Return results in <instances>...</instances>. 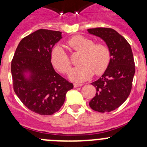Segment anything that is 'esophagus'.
I'll return each instance as SVG.
<instances>
[{"instance_id": "esophagus-1", "label": "esophagus", "mask_w": 147, "mask_h": 147, "mask_svg": "<svg viewBox=\"0 0 147 147\" xmlns=\"http://www.w3.org/2000/svg\"><path fill=\"white\" fill-rule=\"evenodd\" d=\"M83 84H78V83H74V88H77V87H81L82 86Z\"/></svg>"}]
</instances>
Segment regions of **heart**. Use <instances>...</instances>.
<instances>
[{
  "label": "heart",
  "mask_w": 147,
  "mask_h": 147,
  "mask_svg": "<svg viewBox=\"0 0 147 147\" xmlns=\"http://www.w3.org/2000/svg\"><path fill=\"white\" fill-rule=\"evenodd\" d=\"M67 46L72 51L81 52L79 60L80 66L75 67L68 73V78L74 82H82L93 75H101L110 64L111 54L109 48L105 44L96 43L93 40L82 35H76L67 41ZM51 62L62 74L69 71L71 62L64 49L56 46L51 53Z\"/></svg>",
  "instance_id": "b5f03b06"
}]
</instances>
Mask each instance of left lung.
<instances>
[{"instance_id": "1", "label": "left lung", "mask_w": 147, "mask_h": 147, "mask_svg": "<svg viewBox=\"0 0 147 147\" xmlns=\"http://www.w3.org/2000/svg\"><path fill=\"white\" fill-rule=\"evenodd\" d=\"M88 32L102 39L111 54L104 74L91 83L96 93L89 105L97 112H110L120 107L130 93L136 71L132 49L126 39L113 28H89Z\"/></svg>"}]
</instances>
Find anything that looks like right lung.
I'll return each mask as SVG.
<instances>
[{"label": "right lung", "instance_id": "right-lung-1", "mask_svg": "<svg viewBox=\"0 0 147 147\" xmlns=\"http://www.w3.org/2000/svg\"><path fill=\"white\" fill-rule=\"evenodd\" d=\"M60 39V32L37 30L22 39L11 60L15 93L27 108L40 115L57 112L66 93L74 88L54 71L51 62L52 48Z\"/></svg>", "mask_w": 147, "mask_h": 147}]
</instances>
